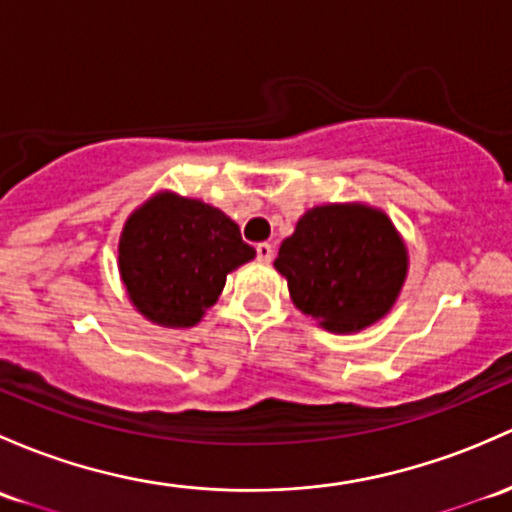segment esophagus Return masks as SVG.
Masks as SVG:
<instances>
[{
    "instance_id": "obj_1",
    "label": "esophagus",
    "mask_w": 512,
    "mask_h": 512,
    "mask_svg": "<svg viewBox=\"0 0 512 512\" xmlns=\"http://www.w3.org/2000/svg\"><path fill=\"white\" fill-rule=\"evenodd\" d=\"M255 250H257V257H260L262 262H272V257H274V247L270 245V242H260V245H257Z\"/></svg>"
}]
</instances>
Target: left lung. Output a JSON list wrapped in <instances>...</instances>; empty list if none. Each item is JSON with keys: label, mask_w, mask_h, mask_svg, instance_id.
<instances>
[{"label": "left lung", "mask_w": 512, "mask_h": 512, "mask_svg": "<svg viewBox=\"0 0 512 512\" xmlns=\"http://www.w3.org/2000/svg\"><path fill=\"white\" fill-rule=\"evenodd\" d=\"M274 267L287 277L301 314L333 333H351L392 309L407 250L385 213L358 203L319 206L301 215Z\"/></svg>", "instance_id": "left-lung-1"}]
</instances>
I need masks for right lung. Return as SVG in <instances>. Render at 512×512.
<instances>
[{"mask_svg":"<svg viewBox=\"0 0 512 512\" xmlns=\"http://www.w3.org/2000/svg\"><path fill=\"white\" fill-rule=\"evenodd\" d=\"M255 257L240 228L203 201L159 193L129 215L120 272L132 304L149 321L186 328L218 301L225 277Z\"/></svg>","mask_w":512,"mask_h":512,"instance_id":"obj_1","label":"right lung"}]
</instances>
